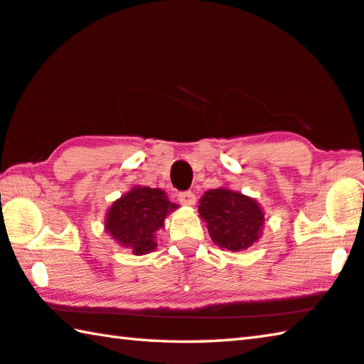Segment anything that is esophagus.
<instances>
[{
  "instance_id": "esophagus-1",
  "label": "esophagus",
  "mask_w": 364,
  "mask_h": 364,
  "mask_svg": "<svg viewBox=\"0 0 364 364\" xmlns=\"http://www.w3.org/2000/svg\"><path fill=\"white\" fill-rule=\"evenodd\" d=\"M178 200L184 205H194L196 204V194L191 193V191H184V193L178 194Z\"/></svg>"
}]
</instances>
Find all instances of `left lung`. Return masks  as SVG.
<instances>
[{
	"label": "left lung",
	"mask_w": 364,
	"mask_h": 364,
	"mask_svg": "<svg viewBox=\"0 0 364 364\" xmlns=\"http://www.w3.org/2000/svg\"><path fill=\"white\" fill-rule=\"evenodd\" d=\"M199 213L205 220L212 241L232 252L257 242L264 221L254 199L223 188L210 189L202 196Z\"/></svg>",
	"instance_id": "left-lung-1"
}]
</instances>
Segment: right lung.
<instances>
[{
    "instance_id": "add662e5",
    "label": "right lung",
    "mask_w": 364,
    "mask_h": 364,
    "mask_svg": "<svg viewBox=\"0 0 364 364\" xmlns=\"http://www.w3.org/2000/svg\"><path fill=\"white\" fill-rule=\"evenodd\" d=\"M175 208L176 204H171L162 189L133 188L109 208L106 231L123 247H130L134 255H143L156 249L154 234Z\"/></svg>"
}]
</instances>
